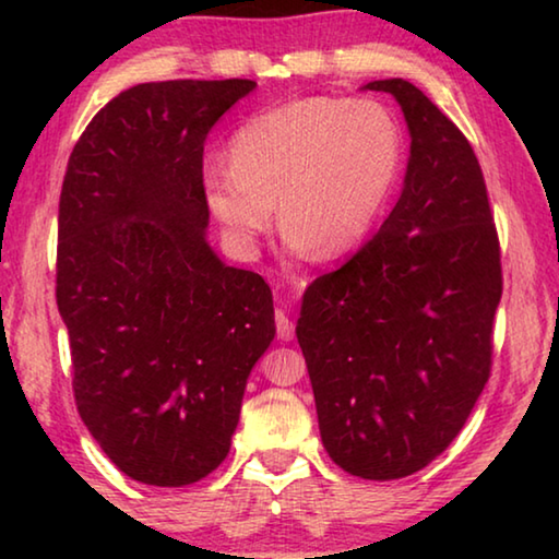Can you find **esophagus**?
<instances>
[{"mask_svg":"<svg viewBox=\"0 0 559 559\" xmlns=\"http://www.w3.org/2000/svg\"><path fill=\"white\" fill-rule=\"evenodd\" d=\"M276 330H278V337L283 340V343H288V340H293V333H296L293 320L288 318V313L283 308H276Z\"/></svg>","mask_w":559,"mask_h":559,"instance_id":"obj_1","label":"esophagus"}]
</instances>
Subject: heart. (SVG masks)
<instances>
[{
	"label": "heart",
	"mask_w": 559,
	"mask_h": 559,
	"mask_svg": "<svg viewBox=\"0 0 559 559\" xmlns=\"http://www.w3.org/2000/svg\"><path fill=\"white\" fill-rule=\"evenodd\" d=\"M404 138L374 98L310 96L257 112L231 138V163L204 167V200L226 234L253 246L276 216L293 251H353L402 175Z\"/></svg>",
	"instance_id": "1"
}]
</instances>
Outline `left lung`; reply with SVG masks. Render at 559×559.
<instances>
[{
	"mask_svg": "<svg viewBox=\"0 0 559 559\" xmlns=\"http://www.w3.org/2000/svg\"><path fill=\"white\" fill-rule=\"evenodd\" d=\"M365 88L402 106L404 187L380 231L302 293L296 335L330 459L394 480L429 466L484 392L503 273L466 135L409 81Z\"/></svg>",
	"mask_w": 559,
	"mask_h": 559,
	"instance_id": "8db88e82",
	"label": "left lung"
}]
</instances>
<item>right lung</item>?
I'll return each instance as SVG.
<instances>
[{"mask_svg":"<svg viewBox=\"0 0 559 559\" xmlns=\"http://www.w3.org/2000/svg\"><path fill=\"white\" fill-rule=\"evenodd\" d=\"M257 81L122 91L75 143L59 202L56 302L73 396L132 480L179 488L226 459L276 323L259 273L206 243L204 140Z\"/></svg>","mask_w":559,"mask_h":559,"instance_id":"obj_1","label":"right lung"}]
</instances>
